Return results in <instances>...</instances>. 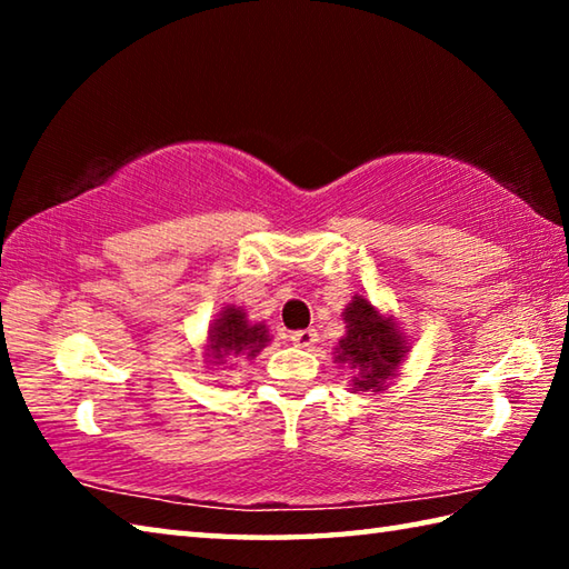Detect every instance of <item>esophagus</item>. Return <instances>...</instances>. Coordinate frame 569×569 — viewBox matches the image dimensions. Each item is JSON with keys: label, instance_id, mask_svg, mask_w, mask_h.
Wrapping results in <instances>:
<instances>
[{"label": "esophagus", "instance_id": "esophagus-1", "mask_svg": "<svg viewBox=\"0 0 569 569\" xmlns=\"http://www.w3.org/2000/svg\"><path fill=\"white\" fill-rule=\"evenodd\" d=\"M291 341L296 346H301V349H311V346L319 341V333H316L313 329H303V331H293L291 333Z\"/></svg>", "mask_w": 569, "mask_h": 569}]
</instances>
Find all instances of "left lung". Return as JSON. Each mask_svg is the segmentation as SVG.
Listing matches in <instances>:
<instances>
[{
    "label": "left lung",
    "mask_w": 569,
    "mask_h": 569,
    "mask_svg": "<svg viewBox=\"0 0 569 569\" xmlns=\"http://www.w3.org/2000/svg\"><path fill=\"white\" fill-rule=\"evenodd\" d=\"M343 323L346 333L336 346L333 361L353 373V393L383 391L407 359L409 339L401 333L393 316L381 313L369 298L359 293L343 308Z\"/></svg>",
    "instance_id": "8db88e82"
}]
</instances>
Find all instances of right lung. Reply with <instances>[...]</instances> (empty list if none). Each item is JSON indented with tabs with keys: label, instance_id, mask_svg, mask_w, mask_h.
Returning a JSON list of instances; mask_svg holds the SVG:
<instances>
[{
	"label": "right lung",
	"instance_id": "right-lung-1",
	"mask_svg": "<svg viewBox=\"0 0 569 569\" xmlns=\"http://www.w3.org/2000/svg\"><path fill=\"white\" fill-rule=\"evenodd\" d=\"M271 343L266 323L248 321L240 306H223L218 319L208 329L206 361L208 366H220L226 359H256Z\"/></svg>",
	"mask_w": 569,
	"mask_h": 569
}]
</instances>
